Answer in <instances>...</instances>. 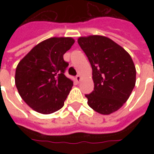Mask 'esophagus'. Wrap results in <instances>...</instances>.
I'll return each instance as SVG.
<instances>
[{"label": "esophagus", "instance_id": "1", "mask_svg": "<svg viewBox=\"0 0 154 154\" xmlns=\"http://www.w3.org/2000/svg\"><path fill=\"white\" fill-rule=\"evenodd\" d=\"M81 79H82V77H81V76H80L79 74L76 76V80H77V82H79L80 81H81Z\"/></svg>", "mask_w": 154, "mask_h": 154}]
</instances>
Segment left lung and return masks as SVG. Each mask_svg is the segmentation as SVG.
<instances>
[{
    "label": "left lung",
    "instance_id": "1",
    "mask_svg": "<svg viewBox=\"0 0 154 154\" xmlns=\"http://www.w3.org/2000/svg\"><path fill=\"white\" fill-rule=\"evenodd\" d=\"M77 42L93 69L94 89L85 94L88 105L101 114L117 111L129 99L136 83V69L131 57L104 36L82 37Z\"/></svg>",
    "mask_w": 154,
    "mask_h": 154
}]
</instances>
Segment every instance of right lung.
<instances>
[{
    "label": "right lung",
    "instance_id": "1",
    "mask_svg": "<svg viewBox=\"0 0 154 154\" xmlns=\"http://www.w3.org/2000/svg\"><path fill=\"white\" fill-rule=\"evenodd\" d=\"M74 42L72 37L45 40L18 63L16 86L21 98L35 111L49 114L63 107L73 85L65 77L69 64L63 55Z\"/></svg>",
    "mask_w": 154,
    "mask_h": 154
}]
</instances>
